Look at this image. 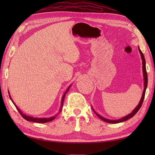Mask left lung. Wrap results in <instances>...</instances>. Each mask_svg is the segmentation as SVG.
<instances>
[{"mask_svg":"<svg viewBox=\"0 0 155 155\" xmlns=\"http://www.w3.org/2000/svg\"><path fill=\"white\" fill-rule=\"evenodd\" d=\"M139 52L140 54V56H141V59H142V63H143V77H144V89H143V94H142V97H141V98H140V101L139 102V104L137 105V106L136 107V108H134V109L132 111V113L128 114V115H127V116H125L123 118H120V119H118V120H110V119H108V118H104L103 117L101 116L100 114H98V113H96V111H95L93 108L92 107V109L93 110V111L95 113V114H96L97 115L98 117H99L101 119L103 120V121L104 122H107V123H122V122H124V121H126L128 119H129V118L133 117L134 115H135V114L137 113L138 111H139V110L140 109V108L141 107V106H142V104L143 103V101H144V95H145V92H146V89L147 88V84H148V77H147V70H146V61H145V58H144V54H143L142 51H140V48L139 47Z\"/></svg>","mask_w":155,"mask_h":155,"instance_id":"obj_1","label":"left lung"}]
</instances>
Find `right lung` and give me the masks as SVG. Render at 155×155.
I'll list each match as a JSON object with an SVG mask.
<instances>
[{
  "mask_svg": "<svg viewBox=\"0 0 155 155\" xmlns=\"http://www.w3.org/2000/svg\"><path fill=\"white\" fill-rule=\"evenodd\" d=\"M71 84L70 85V86H69L68 87V88L67 89V91H65V93H64V94H63V96H62V100H61V107H60V109H59V113H61V111L62 110V107H63V103H64V97H65V95H66V94L67 93V92L68 91V90H69V88H71ZM8 94H9V97H10V98H11V100L12 101V102L13 103V104H15V106L16 107V109L18 110V111L19 112V113L21 114V116L25 118V120H27V121H31V122H35V123H48V122H49V121H51V120H54V118H56V117L58 115V114H59V113L56 115V116H54V117H50V118H37V117H31V116H28V115H27V114H24V113H22V112L19 109V108H18V107L16 106V105L15 104V103H14V101H12V98H11V95H10V93H8Z\"/></svg>",
  "mask_w": 155,
  "mask_h": 155,
  "instance_id": "right-lung-1",
  "label": "right lung"
}]
</instances>
